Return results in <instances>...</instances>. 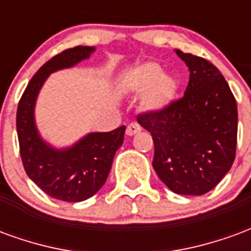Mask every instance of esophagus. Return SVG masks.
<instances>
[{
    "label": "esophagus",
    "mask_w": 251,
    "mask_h": 251,
    "mask_svg": "<svg viewBox=\"0 0 251 251\" xmlns=\"http://www.w3.org/2000/svg\"><path fill=\"white\" fill-rule=\"evenodd\" d=\"M140 130H141V126L138 125V124H136V122H131V124H129L127 127H126V134H127V136H134V134H137Z\"/></svg>",
    "instance_id": "34e87169"
}]
</instances>
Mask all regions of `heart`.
Returning a JSON list of instances; mask_svg holds the SVG:
<instances>
[{
	"label": "heart",
	"mask_w": 251,
	"mask_h": 251,
	"mask_svg": "<svg viewBox=\"0 0 251 251\" xmlns=\"http://www.w3.org/2000/svg\"><path fill=\"white\" fill-rule=\"evenodd\" d=\"M129 88L142 93L144 109L151 111L163 110L177 94V83L169 75H163V68L157 63H147L133 71L129 77Z\"/></svg>",
	"instance_id": "heart-1"
}]
</instances>
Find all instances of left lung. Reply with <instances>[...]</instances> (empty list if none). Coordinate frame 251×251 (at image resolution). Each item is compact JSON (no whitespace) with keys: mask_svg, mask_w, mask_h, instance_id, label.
<instances>
[{"mask_svg":"<svg viewBox=\"0 0 251 251\" xmlns=\"http://www.w3.org/2000/svg\"><path fill=\"white\" fill-rule=\"evenodd\" d=\"M189 68L184 97L163 110L144 111L138 124L154 142L153 168L175 194L204 195L235 160L237 102L212 63L176 50Z\"/></svg>","mask_w":251,"mask_h":251,"instance_id":"left-lung-1","label":"left lung"}]
</instances>
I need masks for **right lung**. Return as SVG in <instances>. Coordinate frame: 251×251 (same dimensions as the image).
Returning a JSON list of instances; mask_svg holds the SVG:
<instances>
[{"label": "right lung", "instance_id": "right-lung-1", "mask_svg": "<svg viewBox=\"0 0 251 251\" xmlns=\"http://www.w3.org/2000/svg\"><path fill=\"white\" fill-rule=\"evenodd\" d=\"M94 47H75L57 53L36 72L17 107L20 154L26 175L51 198L83 201L106 183L115 152L124 142L125 126L106 133H90L67 149H55L41 140L35 124V103L50 74L87 59Z\"/></svg>", "mask_w": 251, "mask_h": 251}]
</instances>
